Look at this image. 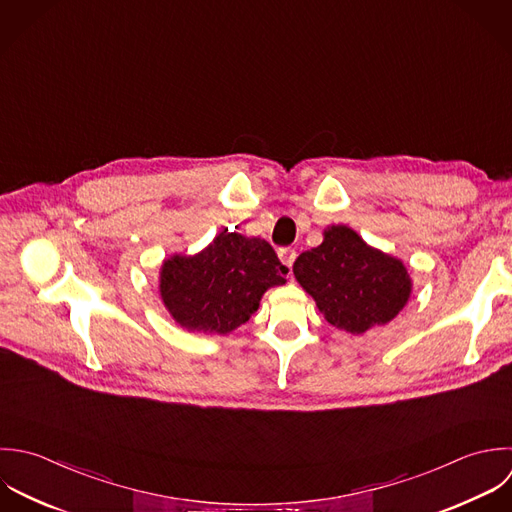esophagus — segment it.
<instances>
[{"instance_id": "1", "label": "esophagus", "mask_w": 512, "mask_h": 512, "mask_svg": "<svg viewBox=\"0 0 512 512\" xmlns=\"http://www.w3.org/2000/svg\"><path fill=\"white\" fill-rule=\"evenodd\" d=\"M277 253H279L281 263L287 267V269H285L287 275H291V271H293V261H295V257H297V251H295L293 247H281Z\"/></svg>"}]
</instances>
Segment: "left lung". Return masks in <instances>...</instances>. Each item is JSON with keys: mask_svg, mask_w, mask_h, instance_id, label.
I'll return each mask as SVG.
<instances>
[{"mask_svg": "<svg viewBox=\"0 0 512 512\" xmlns=\"http://www.w3.org/2000/svg\"><path fill=\"white\" fill-rule=\"evenodd\" d=\"M293 273L325 319L353 335L395 319L411 293L405 265L345 225L327 229L319 247L297 257Z\"/></svg>", "mask_w": 512, "mask_h": 512, "instance_id": "left-lung-1", "label": "left lung"}]
</instances>
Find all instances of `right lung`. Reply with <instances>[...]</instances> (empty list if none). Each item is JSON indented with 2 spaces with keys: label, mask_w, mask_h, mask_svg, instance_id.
Wrapping results in <instances>:
<instances>
[{
  "label": "right lung",
  "mask_w": 512,
  "mask_h": 512,
  "mask_svg": "<svg viewBox=\"0 0 512 512\" xmlns=\"http://www.w3.org/2000/svg\"><path fill=\"white\" fill-rule=\"evenodd\" d=\"M285 269L265 239L225 229L199 255L167 259L159 289L181 327L225 335L249 321L269 287L287 281Z\"/></svg>",
  "instance_id": "right-lung-1"
}]
</instances>
